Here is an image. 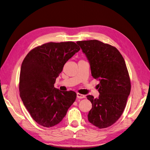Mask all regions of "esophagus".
Wrapping results in <instances>:
<instances>
[{
  "mask_svg": "<svg viewBox=\"0 0 150 150\" xmlns=\"http://www.w3.org/2000/svg\"><path fill=\"white\" fill-rule=\"evenodd\" d=\"M76 96H77V98H85V96L84 95L80 94L79 93L76 94Z\"/></svg>",
  "mask_w": 150,
  "mask_h": 150,
  "instance_id": "esophagus-1",
  "label": "esophagus"
}]
</instances>
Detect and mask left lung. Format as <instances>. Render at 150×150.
I'll return each mask as SVG.
<instances>
[{
	"label": "left lung",
	"mask_w": 150,
	"mask_h": 150,
	"mask_svg": "<svg viewBox=\"0 0 150 150\" xmlns=\"http://www.w3.org/2000/svg\"><path fill=\"white\" fill-rule=\"evenodd\" d=\"M76 43L87 57L91 75L100 81L99 97L86 96L92 104L88 121L98 128H107L122 115L130 93L131 83L126 64L117 48L107 43L96 40Z\"/></svg>",
	"instance_id": "left-lung-1"
}]
</instances>
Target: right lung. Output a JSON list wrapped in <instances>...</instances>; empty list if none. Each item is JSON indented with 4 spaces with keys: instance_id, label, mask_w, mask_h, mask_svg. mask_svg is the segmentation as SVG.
Segmentation results:
<instances>
[{
    "instance_id": "add662e5",
    "label": "right lung",
    "mask_w": 150,
    "mask_h": 150,
    "mask_svg": "<svg viewBox=\"0 0 150 150\" xmlns=\"http://www.w3.org/2000/svg\"><path fill=\"white\" fill-rule=\"evenodd\" d=\"M80 50L74 42H49L30 50L21 66L19 91L32 118L49 128L59 124L74 103L76 93L54 87L65 63Z\"/></svg>"
}]
</instances>
